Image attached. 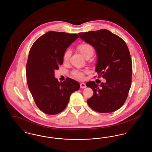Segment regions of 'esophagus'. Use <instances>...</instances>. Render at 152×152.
<instances>
[{
    "label": "esophagus",
    "mask_w": 152,
    "mask_h": 152,
    "mask_svg": "<svg viewBox=\"0 0 152 152\" xmlns=\"http://www.w3.org/2000/svg\"><path fill=\"white\" fill-rule=\"evenodd\" d=\"M80 86V88H86L87 87L86 84H85L84 83H81Z\"/></svg>",
    "instance_id": "obj_1"
}]
</instances>
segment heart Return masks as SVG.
<instances>
[{
  "label": "heart",
  "mask_w": 152,
  "mask_h": 152,
  "mask_svg": "<svg viewBox=\"0 0 152 152\" xmlns=\"http://www.w3.org/2000/svg\"><path fill=\"white\" fill-rule=\"evenodd\" d=\"M77 49L81 52V53L86 58L88 56H92L94 52V50L93 47L90 44L87 43H82L80 44L77 46ZM71 51L70 49H67L63 55V61L64 62H67L70 58ZM86 71H80L77 69H75L72 72V75L74 77L82 79L84 78V74L86 72Z\"/></svg>",
  "instance_id": "1"
}]
</instances>
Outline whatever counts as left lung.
Returning a JSON list of instances; mask_svg holds the SVG:
<instances>
[{
  "label": "left lung",
  "mask_w": 152,
  "mask_h": 152,
  "mask_svg": "<svg viewBox=\"0 0 152 152\" xmlns=\"http://www.w3.org/2000/svg\"><path fill=\"white\" fill-rule=\"evenodd\" d=\"M79 35L94 47L97 55L96 71L99 78L106 79L100 85L93 81L87 82L86 86L94 91L87 103L99 113L115 112L124 105L131 87L132 62L128 47L123 39L107 29Z\"/></svg>",
  "instance_id": "8db88e82"
}]
</instances>
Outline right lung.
<instances>
[{"instance_id": "obj_1", "label": "right lung", "mask_w": 152, "mask_h": 152, "mask_svg": "<svg viewBox=\"0 0 152 152\" xmlns=\"http://www.w3.org/2000/svg\"><path fill=\"white\" fill-rule=\"evenodd\" d=\"M79 36L76 34L49 31L32 45L26 65L28 87L37 107L47 115L64 110L71 94L79 83L69 77L63 82L55 79L54 70L63 63L66 49Z\"/></svg>"}]
</instances>
